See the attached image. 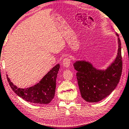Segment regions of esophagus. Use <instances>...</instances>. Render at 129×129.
Instances as JSON below:
<instances>
[{
	"instance_id": "1",
	"label": "esophagus",
	"mask_w": 129,
	"mask_h": 129,
	"mask_svg": "<svg viewBox=\"0 0 129 129\" xmlns=\"http://www.w3.org/2000/svg\"><path fill=\"white\" fill-rule=\"evenodd\" d=\"M71 64V60L69 58H65L63 59V61H62V64L64 68H68L69 67Z\"/></svg>"
}]
</instances>
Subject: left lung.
Segmentation results:
<instances>
[{
	"instance_id": "left-lung-1",
	"label": "left lung",
	"mask_w": 129,
	"mask_h": 129,
	"mask_svg": "<svg viewBox=\"0 0 129 129\" xmlns=\"http://www.w3.org/2000/svg\"><path fill=\"white\" fill-rule=\"evenodd\" d=\"M118 37V49L116 57L106 69H97L91 62L77 60L74 67L82 98L89 102H98L107 98L119 83L122 68L121 44Z\"/></svg>"
}]
</instances>
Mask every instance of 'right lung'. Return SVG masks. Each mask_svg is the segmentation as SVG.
I'll return each mask as SVG.
<instances>
[{"instance_id":"add662e5","label":"right lung","mask_w":129,"mask_h":129,"mask_svg":"<svg viewBox=\"0 0 129 129\" xmlns=\"http://www.w3.org/2000/svg\"><path fill=\"white\" fill-rule=\"evenodd\" d=\"M59 70L60 64H56L38 83L31 87L18 88L11 82L8 75L7 80L12 90L22 99L32 104H47L54 98L56 79Z\"/></svg>"}]
</instances>
